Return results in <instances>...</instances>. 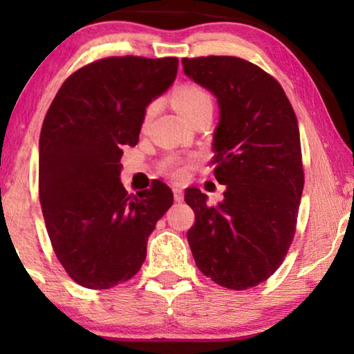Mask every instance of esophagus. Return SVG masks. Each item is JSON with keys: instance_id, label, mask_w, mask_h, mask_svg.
<instances>
[{"instance_id": "obj_1", "label": "esophagus", "mask_w": 354, "mask_h": 354, "mask_svg": "<svg viewBox=\"0 0 354 354\" xmlns=\"http://www.w3.org/2000/svg\"><path fill=\"white\" fill-rule=\"evenodd\" d=\"M174 200H176L177 203L183 201V192H182V188H174Z\"/></svg>"}]
</instances>
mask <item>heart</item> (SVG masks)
Masks as SVG:
<instances>
[{
  "mask_svg": "<svg viewBox=\"0 0 354 354\" xmlns=\"http://www.w3.org/2000/svg\"><path fill=\"white\" fill-rule=\"evenodd\" d=\"M172 104L176 106L178 113L185 115V118H192L193 114L205 108H212V98L211 93L201 85L196 84H183L177 86L172 93ZM154 111H156V103H149L145 109L142 125H148L151 120ZM162 171L167 174L174 180H182L187 171V162L177 156H169L162 161Z\"/></svg>",
  "mask_w": 354,
  "mask_h": 354,
  "instance_id": "1",
  "label": "heart"
}]
</instances>
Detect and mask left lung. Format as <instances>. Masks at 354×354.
Wrapping results in <instances>:
<instances>
[{"label": "left lung", "mask_w": 354, "mask_h": 354, "mask_svg": "<svg viewBox=\"0 0 354 354\" xmlns=\"http://www.w3.org/2000/svg\"><path fill=\"white\" fill-rule=\"evenodd\" d=\"M183 72L214 93L221 120L212 138L214 177L224 201L195 211L187 232L198 269L221 287L246 290L268 280L292 245L304 187L298 120L282 85L235 56L183 57Z\"/></svg>", "instance_id": "1"}]
</instances>
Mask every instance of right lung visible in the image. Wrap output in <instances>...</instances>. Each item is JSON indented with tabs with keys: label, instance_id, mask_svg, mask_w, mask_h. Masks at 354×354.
<instances>
[{
	"label": "right lung",
	"instance_id": "1",
	"mask_svg": "<svg viewBox=\"0 0 354 354\" xmlns=\"http://www.w3.org/2000/svg\"><path fill=\"white\" fill-rule=\"evenodd\" d=\"M177 57L111 56L67 77L40 133L38 193L56 258L82 287L132 279L174 195L166 183L129 195L124 147L138 143L147 106L177 75Z\"/></svg>",
	"mask_w": 354,
	"mask_h": 354
}]
</instances>
